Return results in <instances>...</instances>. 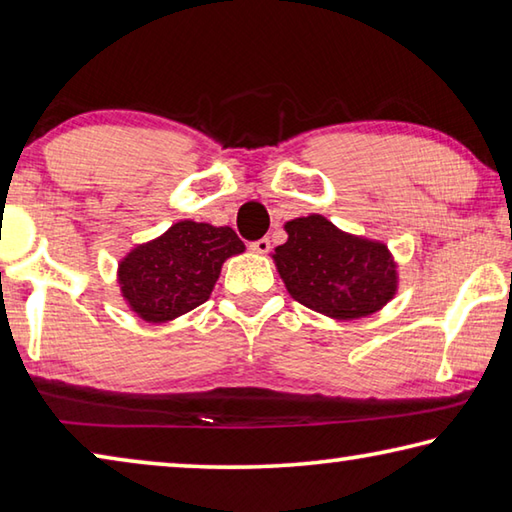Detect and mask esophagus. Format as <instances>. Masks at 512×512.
I'll list each match as a JSON object with an SVG mask.
<instances>
[{
  "instance_id": "1",
  "label": "esophagus",
  "mask_w": 512,
  "mask_h": 512,
  "mask_svg": "<svg viewBox=\"0 0 512 512\" xmlns=\"http://www.w3.org/2000/svg\"><path fill=\"white\" fill-rule=\"evenodd\" d=\"M270 247H272V242H270V238H261V240H254L249 245V249L254 251V254H267V251H270Z\"/></svg>"
}]
</instances>
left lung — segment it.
<instances>
[{
    "label": "left lung",
    "instance_id": "obj_1",
    "mask_svg": "<svg viewBox=\"0 0 512 512\" xmlns=\"http://www.w3.org/2000/svg\"><path fill=\"white\" fill-rule=\"evenodd\" d=\"M274 263L294 301L333 319L373 315L396 294V263L382 242L348 236L324 215L285 224Z\"/></svg>",
    "mask_w": 512,
    "mask_h": 512
}]
</instances>
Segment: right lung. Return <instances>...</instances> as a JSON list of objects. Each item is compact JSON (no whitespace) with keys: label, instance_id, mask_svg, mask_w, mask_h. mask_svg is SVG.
I'll return each instance as SVG.
<instances>
[{"label":"right lung","instance_id":"right-lung-1","mask_svg":"<svg viewBox=\"0 0 512 512\" xmlns=\"http://www.w3.org/2000/svg\"><path fill=\"white\" fill-rule=\"evenodd\" d=\"M245 251L229 227L182 220L119 265L123 299L143 321L164 324L209 299L220 267Z\"/></svg>","mask_w":512,"mask_h":512}]
</instances>
